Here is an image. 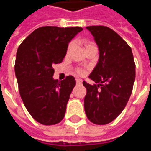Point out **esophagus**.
Here are the masks:
<instances>
[{"label": "esophagus", "mask_w": 151, "mask_h": 151, "mask_svg": "<svg viewBox=\"0 0 151 151\" xmlns=\"http://www.w3.org/2000/svg\"><path fill=\"white\" fill-rule=\"evenodd\" d=\"M76 82H77L78 85H80V84H82V81L81 79H76Z\"/></svg>", "instance_id": "obj_1"}]
</instances>
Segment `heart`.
Here are the masks:
<instances>
[{
  "mask_svg": "<svg viewBox=\"0 0 151 151\" xmlns=\"http://www.w3.org/2000/svg\"><path fill=\"white\" fill-rule=\"evenodd\" d=\"M90 44H91V43H87V44L86 45V47L88 46V45H90ZM71 47H72V44L70 43V44L69 45V47H68V52H69V50L71 49ZM77 73H80V74H82V73H83V71H82V69H77Z\"/></svg>",
  "mask_w": 151,
  "mask_h": 151,
  "instance_id": "heart-1",
  "label": "heart"
}]
</instances>
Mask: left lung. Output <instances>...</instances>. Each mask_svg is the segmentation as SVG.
Listing matches in <instances>:
<instances>
[{"mask_svg": "<svg viewBox=\"0 0 151 151\" xmlns=\"http://www.w3.org/2000/svg\"><path fill=\"white\" fill-rule=\"evenodd\" d=\"M98 46L97 65L89 75L95 85L83 81L86 115L92 123L107 124L123 111L132 94L135 63L132 49L116 31L108 27H86Z\"/></svg>", "mask_w": 151, "mask_h": 151, "instance_id": "8db88e82", "label": "left lung"}]
</instances>
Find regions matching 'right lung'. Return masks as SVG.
I'll return each mask as SVG.
<instances>
[{"instance_id": "1", "label": "right lung", "mask_w": 151, "mask_h": 151, "mask_svg": "<svg viewBox=\"0 0 151 151\" xmlns=\"http://www.w3.org/2000/svg\"><path fill=\"white\" fill-rule=\"evenodd\" d=\"M82 30L43 27L18 47L14 70L19 93L29 113L42 124H56L65 116L76 81L73 76L60 82L54 79L53 66L62 62L69 42Z\"/></svg>"}]
</instances>
